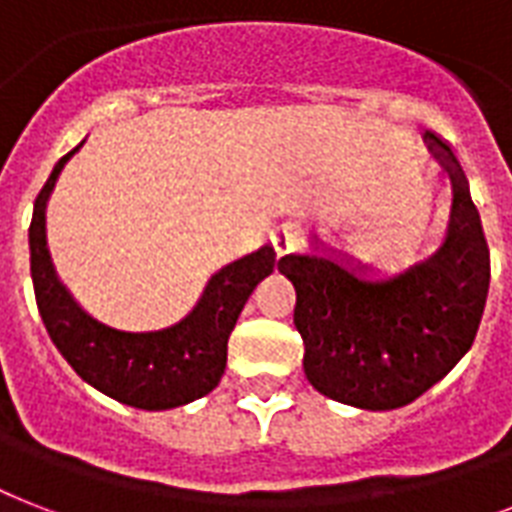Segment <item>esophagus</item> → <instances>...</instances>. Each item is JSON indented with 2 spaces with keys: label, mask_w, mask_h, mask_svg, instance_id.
Listing matches in <instances>:
<instances>
[{
  "label": "esophagus",
  "mask_w": 512,
  "mask_h": 512,
  "mask_svg": "<svg viewBox=\"0 0 512 512\" xmlns=\"http://www.w3.org/2000/svg\"><path fill=\"white\" fill-rule=\"evenodd\" d=\"M300 239L298 233H292V230H279L276 236H273V247H276V255H290L292 249L298 247Z\"/></svg>",
  "instance_id": "esophagus-1"
}]
</instances>
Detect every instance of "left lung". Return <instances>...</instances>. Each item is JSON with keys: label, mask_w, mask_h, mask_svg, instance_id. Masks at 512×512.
Wrapping results in <instances>:
<instances>
[{"label": "left lung", "mask_w": 512, "mask_h": 512, "mask_svg": "<svg viewBox=\"0 0 512 512\" xmlns=\"http://www.w3.org/2000/svg\"><path fill=\"white\" fill-rule=\"evenodd\" d=\"M454 185L443 247L403 273H381L330 247L279 260L298 292L295 327L308 384L362 411H392L446 378L470 351L489 298L491 257L462 163L421 136Z\"/></svg>", "instance_id": "obj_1"}]
</instances>
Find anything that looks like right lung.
Here are the masks:
<instances>
[{
	"label": "right lung",
	"instance_id": "right-lung-1",
	"mask_svg": "<svg viewBox=\"0 0 512 512\" xmlns=\"http://www.w3.org/2000/svg\"><path fill=\"white\" fill-rule=\"evenodd\" d=\"M72 155L74 150L50 171L34 201L29 228L31 282L50 341L85 384L131 408L169 411L209 395L225 373L228 338L241 308L257 284L273 273L276 252L260 247L214 273L193 311L174 327L126 333L104 325L66 290L48 249L50 193Z\"/></svg>",
	"mask_w": 512,
	"mask_h": 512
}]
</instances>
